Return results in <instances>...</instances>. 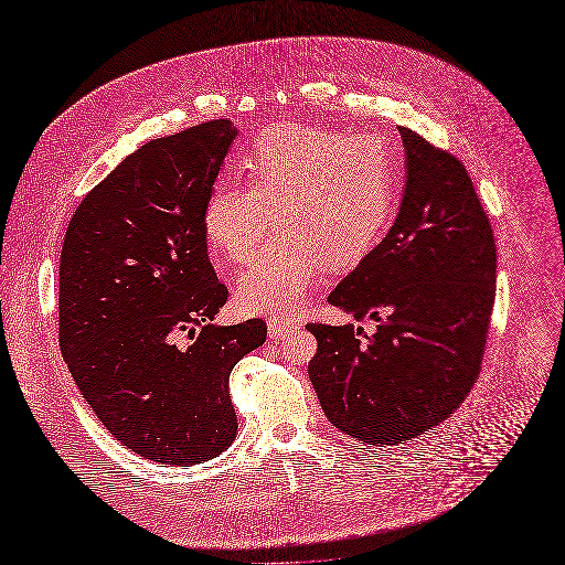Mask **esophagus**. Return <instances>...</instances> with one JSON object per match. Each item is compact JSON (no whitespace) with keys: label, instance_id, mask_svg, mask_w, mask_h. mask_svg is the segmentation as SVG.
<instances>
[{"label":"esophagus","instance_id":"esophagus-1","mask_svg":"<svg viewBox=\"0 0 565 565\" xmlns=\"http://www.w3.org/2000/svg\"><path fill=\"white\" fill-rule=\"evenodd\" d=\"M295 330H297V322L285 318V316H273V318L268 320V337L276 339V341L287 339Z\"/></svg>","mask_w":565,"mask_h":565}]
</instances>
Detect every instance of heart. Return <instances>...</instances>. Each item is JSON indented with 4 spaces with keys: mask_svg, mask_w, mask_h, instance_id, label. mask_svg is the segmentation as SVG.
<instances>
[{
    "mask_svg": "<svg viewBox=\"0 0 565 565\" xmlns=\"http://www.w3.org/2000/svg\"><path fill=\"white\" fill-rule=\"evenodd\" d=\"M241 167L247 185L218 183L202 231L221 262L243 266L264 243L270 216L276 243L237 278L245 313L297 311L324 266L349 268L380 245L396 207V162L374 134L276 125Z\"/></svg>",
    "mask_w": 565,
    "mask_h": 565,
    "instance_id": "b5f03b06",
    "label": "heart"
}]
</instances>
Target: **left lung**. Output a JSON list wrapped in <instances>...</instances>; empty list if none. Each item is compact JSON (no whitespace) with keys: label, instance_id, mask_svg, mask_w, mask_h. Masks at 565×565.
I'll list each match as a JSON object with an SVG mask.
<instances>
[{"label":"left lung","instance_id":"left-lung-1","mask_svg":"<svg viewBox=\"0 0 565 565\" xmlns=\"http://www.w3.org/2000/svg\"><path fill=\"white\" fill-rule=\"evenodd\" d=\"M405 191L384 241L330 303L377 322L309 324V377L324 415L367 446H396L450 417L481 372L498 247L473 183L450 152L401 127Z\"/></svg>","mask_w":565,"mask_h":565}]
</instances>
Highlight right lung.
Wrapping results in <instances>:
<instances>
[{
	"label": "right lung",
	"instance_id": "obj_1",
	"mask_svg": "<svg viewBox=\"0 0 565 565\" xmlns=\"http://www.w3.org/2000/svg\"><path fill=\"white\" fill-rule=\"evenodd\" d=\"M237 136L212 119L134 150L82 200L58 268V344L79 393L125 446L198 465L235 434L228 377L266 322L214 324L228 299L202 212Z\"/></svg>",
	"mask_w": 565,
	"mask_h": 565
}]
</instances>
